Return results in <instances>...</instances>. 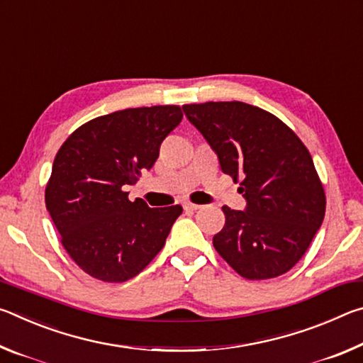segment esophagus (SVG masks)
<instances>
[{"label":"esophagus","instance_id":"esophagus-1","mask_svg":"<svg viewBox=\"0 0 363 363\" xmlns=\"http://www.w3.org/2000/svg\"><path fill=\"white\" fill-rule=\"evenodd\" d=\"M184 208H186V210H189V211H196V210H200V205H195V203H184Z\"/></svg>","mask_w":363,"mask_h":363}]
</instances>
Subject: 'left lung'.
<instances>
[{
    "label": "left lung",
    "mask_w": 363,
    "mask_h": 363,
    "mask_svg": "<svg viewBox=\"0 0 363 363\" xmlns=\"http://www.w3.org/2000/svg\"><path fill=\"white\" fill-rule=\"evenodd\" d=\"M218 155L223 173L242 179L243 211L223 206L225 224L213 237L223 259L250 280L285 274L296 264L325 216V192L312 157L277 116L245 102L182 107Z\"/></svg>",
    "instance_id": "left-lung-1"
}]
</instances>
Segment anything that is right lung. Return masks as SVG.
<instances>
[{
	"instance_id": "add662e5",
	"label": "right lung",
	"mask_w": 363,
	"mask_h": 363,
	"mask_svg": "<svg viewBox=\"0 0 363 363\" xmlns=\"http://www.w3.org/2000/svg\"><path fill=\"white\" fill-rule=\"evenodd\" d=\"M181 120L177 106L118 110L84 123L59 149L46 208L67 253L91 277L130 280L164 247L182 208H150L125 189L153 167Z\"/></svg>"
}]
</instances>
